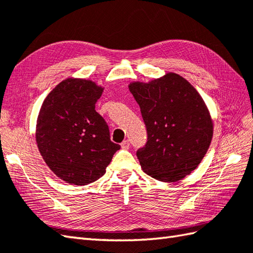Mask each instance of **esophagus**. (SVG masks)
Returning <instances> with one entry per match:
<instances>
[{"label": "esophagus", "mask_w": 253, "mask_h": 253, "mask_svg": "<svg viewBox=\"0 0 253 253\" xmlns=\"http://www.w3.org/2000/svg\"><path fill=\"white\" fill-rule=\"evenodd\" d=\"M121 147H122V149H124V150L129 149V141H128V140H124V141L121 143Z\"/></svg>", "instance_id": "obj_1"}]
</instances>
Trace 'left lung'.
<instances>
[{
    "mask_svg": "<svg viewBox=\"0 0 253 253\" xmlns=\"http://www.w3.org/2000/svg\"><path fill=\"white\" fill-rule=\"evenodd\" d=\"M128 87L147 127L148 141L137 151L143 171L165 182L185 178L200 164L213 137V122L201 95L175 73Z\"/></svg>",
    "mask_w": 253,
    "mask_h": 253,
    "instance_id": "left-lung-1",
    "label": "left lung"
}]
</instances>
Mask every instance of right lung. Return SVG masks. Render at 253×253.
<instances>
[{
	"label": "right lung",
	"instance_id": "add662e5",
	"mask_svg": "<svg viewBox=\"0 0 253 253\" xmlns=\"http://www.w3.org/2000/svg\"><path fill=\"white\" fill-rule=\"evenodd\" d=\"M102 92L91 80L67 78L47 94L38 115L40 154L53 173L71 185L98 180L121 149L111 141L109 126L95 111Z\"/></svg>",
	"mask_w": 253,
	"mask_h": 253
}]
</instances>
